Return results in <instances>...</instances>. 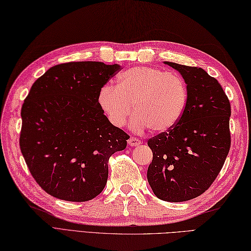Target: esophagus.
<instances>
[{
    "label": "esophagus",
    "instance_id": "34e87169",
    "mask_svg": "<svg viewBox=\"0 0 251 251\" xmlns=\"http://www.w3.org/2000/svg\"><path fill=\"white\" fill-rule=\"evenodd\" d=\"M127 144L132 147H135V146H139L140 144H142V142H140V140L136 137H130L129 139H127Z\"/></svg>",
    "mask_w": 251,
    "mask_h": 251
}]
</instances>
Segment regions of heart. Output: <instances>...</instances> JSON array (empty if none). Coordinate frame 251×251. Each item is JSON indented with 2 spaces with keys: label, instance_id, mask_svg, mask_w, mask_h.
I'll list each match as a JSON object with an SVG mask.
<instances>
[{
  "label": "heart",
  "instance_id": "b5f03b06",
  "mask_svg": "<svg viewBox=\"0 0 251 251\" xmlns=\"http://www.w3.org/2000/svg\"><path fill=\"white\" fill-rule=\"evenodd\" d=\"M188 101L185 79L179 73L147 66L132 67L119 73L117 85L105 84L98 102L108 120L125 126L133 113L134 130L166 132L182 118Z\"/></svg>",
  "mask_w": 251,
  "mask_h": 251
}]
</instances>
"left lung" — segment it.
<instances>
[{
  "label": "left lung",
  "mask_w": 251,
  "mask_h": 251,
  "mask_svg": "<svg viewBox=\"0 0 251 251\" xmlns=\"http://www.w3.org/2000/svg\"><path fill=\"white\" fill-rule=\"evenodd\" d=\"M165 64L185 79L188 101L173 129L148 139L153 157L147 178L157 198L182 202L203 194L221 173L231 146V106L221 84L202 68Z\"/></svg>",
  "instance_id": "obj_1"
}]
</instances>
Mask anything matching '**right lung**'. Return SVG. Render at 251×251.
<instances>
[{
	"instance_id": "1",
	"label": "right lung",
	"mask_w": 251,
	"mask_h": 251,
	"mask_svg": "<svg viewBox=\"0 0 251 251\" xmlns=\"http://www.w3.org/2000/svg\"><path fill=\"white\" fill-rule=\"evenodd\" d=\"M120 66L70 62L35 81L21 108L20 149L30 175L51 196L73 202L105 187L108 160L129 135L113 126L98 102Z\"/></svg>"
}]
</instances>
